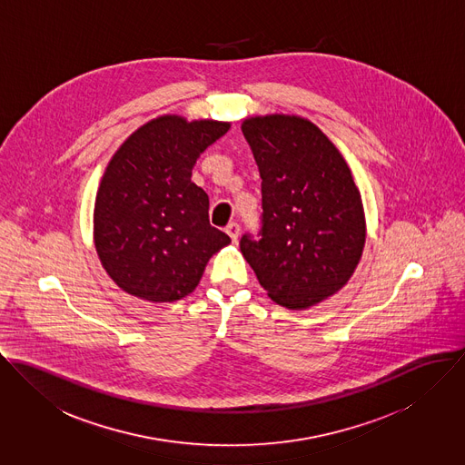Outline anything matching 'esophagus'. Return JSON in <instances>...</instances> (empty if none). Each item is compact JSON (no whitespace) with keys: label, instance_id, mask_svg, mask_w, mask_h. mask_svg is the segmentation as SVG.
Segmentation results:
<instances>
[{"label":"esophagus","instance_id":"obj_1","mask_svg":"<svg viewBox=\"0 0 465 465\" xmlns=\"http://www.w3.org/2000/svg\"><path fill=\"white\" fill-rule=\"evenodd\" d=\"M239 232H241V228H239V224H237V223H230V224L226 226V233L230 235V239H232L233 242H237V239H239Z\"/></svg>","mask_w":465,"mask_h":465}]
</instances>
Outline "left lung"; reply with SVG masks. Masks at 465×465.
I'll list each match as a JSON object with an SVG mask.
<instances>
[{"mask_svg": "<svg viewBox=\"0 0 465 465\" xmlns=\"http://www.w3.org/2000/svg\"><path fill=\"white\" fill-rule=\"evenodd\" d=\"M242 134L262 178L260 239L241 252L269 298L309 309L351 278L365 244L361 198L346 160L309 119L250 117Z\"/></svg>", "mask_w": 465, "mask_h": 465, "instance_id": "obj_1", "label": "left lung"}]
</instances>
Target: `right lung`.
Instances as JSON below:
<instances>
[{
  "mask_svg": "<svg viewBox=\"0 0 465 465\" xmlns=\"http://www.w3.org/2000/svg\"><path fill=\"white\" fill-rule=\"evenodd\" d=\"M230 123L160 115L134 132L104 169L94 205V246L128 294L176 302L200 283L230 237L208 221L207 193L191 182L200 155Z\"/></svg>",
  "mask_w": 465,
  "mask_h": 465,
  "instance_id": "obj_1",
  "label": "right lung"
}]
</instances>
